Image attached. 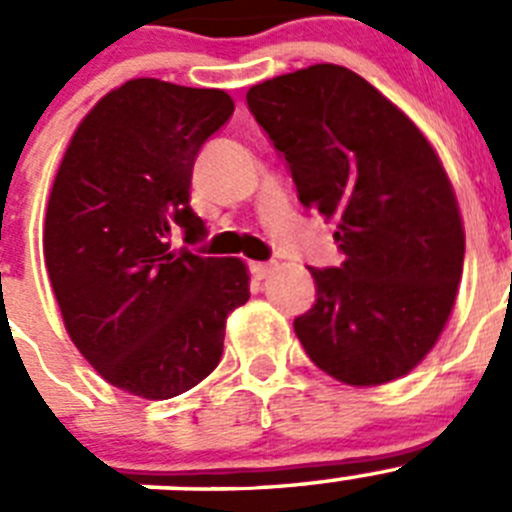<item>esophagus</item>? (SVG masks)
I'll list each match as a JSON object with an SVG mask.
<instances>
[{"label":"esophagus","mask_w":512,"mask_h":512,"mask_svg":"<svg viewBox=\"0 0 512 512\" xmlns=\"http://www.w3.org/2000/svg\"><path fill=\"white\" fill-rule=\"evenodd\" d=\"M275 267H278V262H252L250 272L255 280H265V278H270L272 272H275Z\"/></svg>","instance_id":"1"}]
</instances>
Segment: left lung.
I'll return each instance as SVG.
<instances>
[{
	"label": "left lung",
	"instance_id": "obj_1",
	"mask_svg": "<svg viewBox=\"0 0 512 512\" xmlns=\"http://www.w3.org/2000/svg\"><path fill=\"white\" fill-rule=\"evenodd\" d=\"M305 209L336 222L343 262L308 267L293 323L318 369L351 386L409 374L450 318L465 260L455 191L417 126L361 75L310 65L247 90Z\"/></svg>",
	"mask_w": 512,
	"mask_h": 512
}]
</instances>
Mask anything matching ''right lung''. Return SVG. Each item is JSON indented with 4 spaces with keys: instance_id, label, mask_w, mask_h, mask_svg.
<instances>
[{
    "instance_id": "1",
    "label": "right lung",
    "mask_w": 512,
    "mask_h": 512,
    "mask_svg": "<svg viewBox=\"0 0 512 512\" xmlns=\"http://www.w3.org/2000/svg\"><path fill=\"white\" fill-rule=\"evenodd\" d=\"M232 113L224 90L128 80L83 118L57 169L47 275L78 351L128 394L171 399L207 379L227 315L250 300L242 260L171 250L174 232L207 237L191 169Z\"/></svg>"
}]
</instances>
